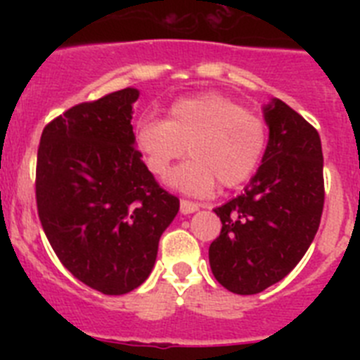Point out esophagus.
I'll return each mask as SVG.
<instances>
[{
    "mask_svg": "<svg viewBox=\"0 0 360 360\" xmlns=\"http://www.w3.org/2000/svg\"><path fill=\"white\" fill-rule=\"evenodd\" d=\"M198 209L200 205L195 202H189V200H182V202H180V212H182V214H193V212L198 211Z\"/></svg>",
    "mask_w": 360,
    "mask_h": 360,
    "instance_id": "34e87169",
    "label": "esophagus"
}]
</instances>
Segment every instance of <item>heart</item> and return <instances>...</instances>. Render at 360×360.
Here are the masks:
<instances>
[{"instance_id":"obj_1","label":"heart","mask_w":360,"mask_h":360,"mask_svg":"<svg viewBox=\"0 0 360 360\" xmlns=\"http://www.w3.org/2000/svg\"><path fill=\"white\" fill-rule=\"evenodd\" d=\"M135 144L155 176H165L189 151L193 160L173 171L167 182L189 195H207L216 180L234 187L252 176L265 151L266 129L232 98L203 94L176 101L167 120L142 119Z\"/></svg>"}]
</instances>
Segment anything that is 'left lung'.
Instances as JSON below:
<instances>
[{
	"label": "left lung",
	"mask_w": 360,
	"mask_h": 360,
	"mask_svg": "<svg viewBox=\"0 0 360 360\" xmlns=\"http://www.w3.org/2000/svg\"><path fill=\"white\" fill-rule=\"evenodd\" d=\"M269 142L243 193L214 212L221 232L209 247L216 281L240 295L259 294L301 262L324 203L319 133L279 98L263 106Z\"/></svg>",
	"instance_id": "left-lung-1"
}]
</instances>
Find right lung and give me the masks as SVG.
<instances>
[{"instance_id": "add662e5", "label": "right lung", "mask_w": 360, "mask_h": 360, "mask_svg": "<svg viewBox=\"0 0 360 360\" xmlns=\"http://www.w3.org/2000/svg\"><path fill=\"white\" fill-rule=\"evenodd\" d=\"M124 88L70 108L43 129L36 200L53 252L79 281L106 295L141 287L162 232L180 209L135 148L133 104Z\"/></svg>"}]
</instances>
